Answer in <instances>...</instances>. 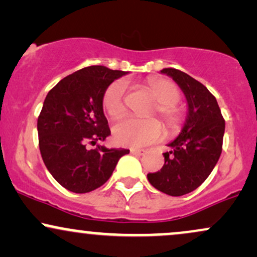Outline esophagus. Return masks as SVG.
<instances>
[{
    "label": "esophagus",
    "mask_w": 257,
    "mask_h": 257,
    "mask_svg": "<svg viewBox=\"0 0 257 257\" xmlns=\"http://www.w3.org/2000/svg\"><path fill=\"white\" fill-rule=\"evenodd\" d=\"M146 151L141 150V148H131V153L134 156H144Z\"/></svg>",
    "instance_id": "obj_1"
}]
</instances>
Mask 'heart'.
<instances>
[{"label": "heart", "mask_w": 257, "mask_h": 257, "mask_svg": "<svg viewBox=\"0 0 257 257\" xmlns=\"http://www.w3.org/2000/svg\"><path fill=\"white\" fill-rule=\"evenodd\" d=\"M152 97L158 103L153 112L162 119L166 134L174 135L181 131L184 124V111L177 106L181 92L171 80L159 76L148 78L145 82ZM126 83L124 80H117L106 88L103 104L110 116L119 117L124 113ZM162 125L157 119H138L133 117L117 122L113 126V138L122 146L141 147L157 141L162 135Z\"/></svg>", "instance_id": "heart-1"}]
</instances>
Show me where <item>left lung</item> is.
I'll return each mask as SVG.
<instances>
[{
  "label": "left lung",
  "instance_id": "8db88e82",
  "mask_svg": "<svg viewBox=\"0 0 257 257\" xmlns=\"http://www.w3.org/2000/svg\"><path fill=\"white\" fill-rule=\"evenodd\" d=\"M160 73L172 78L187 99L184 125L175 140L168 144L163 168L148 174L156 189L171 196H182L199 188L217 165L221 154L225 120L217 99L202 83L175 68Z\"/></svg>",
  "mask_w": 257,
  "mask_h": 257
}]
</instances>
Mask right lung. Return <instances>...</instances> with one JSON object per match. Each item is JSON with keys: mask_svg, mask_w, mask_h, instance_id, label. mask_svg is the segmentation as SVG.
<instances>
[{"mask_svg": "<svg viewBox=\"0 0 257 257\" xmlns=\"http://www.w3.org/2000/svg\"><path fill=\"white\" fill-rule=\"evenodd\" d=\"M126 72L104 66L70 74L46 95L38 117L39 150L46 169L62 187L83 194L101 187L112 175L124 148L97 145L111 134L104 115L106 88Z\"/></svg>", "mask_w": 257, "mask_h": 257, "instance_id": "obj_1", "label": "right lung"}]
</instances>
